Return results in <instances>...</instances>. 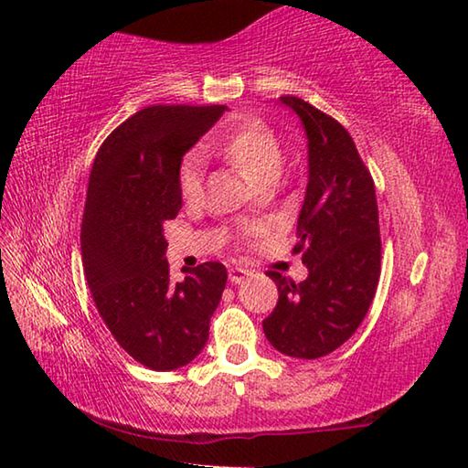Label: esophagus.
Returning <instances> with one entry per match:
<instances>
[{
  "mask_svg": "<svg viewBox=\"0 0 468 468\" xmlns=\"http://www.w3.org/2000/svg\"><path fill=\"white\" fill-rule=\"evenodd\" d=\"M248 276H251L250 271H245V268H239V266H233L229 268V281H231L233 284H239L243 282Z\"/></svg>",
  "mask_w": 468,
  "mask_h": 468,
  "instance_id": "34e87169",
  "label": "esophagus"
}]
</instances>
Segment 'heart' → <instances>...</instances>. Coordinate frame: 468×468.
Segmentation results:
<instances>
[{
    "instance_id": "b5f03b06",
    "label": "heart",
    "mask_w": 468,
    "mask_h": 468,
    "mask_svg": "<svg viewBox=\"0 0 468 468\" xmlns=\"http://www.w3.org/2000/svg\"><path fill=\"white\" fill-rule=\"evenodd\" d=\"M223 154L237 169H241L253 184L264 177H276L282 165V148L276 133L264 122L248 120L223 142ZM204 161L197 153H189L179 165L177 184L184 200L194 202L202 194Z\"/></svg>"
}]
</instances>
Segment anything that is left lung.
<instances>
[{
	"mask_svg": "<svg viewBox=\"0 0 468 468\" xmlns=\"http://www.w3.org/2000/svg\"><path fill=\"white\" fill-rule=\"evenodd\" d=\"M307 138V187L297 218L307 279L268 272L279 303L262 322L276 351L318 359L353 336L366 318L379 279L376 187L348 132L299 97H281Z\"/></svg>",
	"mask_w": 468,
	"mask_h": 468,
	"instance_id": "obj_1",
	"label": "left lung"
}]
</instances>
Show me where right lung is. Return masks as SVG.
I'll list each match as a JSON object with an SVG mask.
<instances>
[{
  "label": "right lung",
  "mask_w": 468,
  "mask_h": 468,
  "mask_svg": "<svg viewBox=\"0 0 468 468\" xmlns=\"http://www.w3.org/2000/svg\"><path fill=\"white\" fill-rule=\"evenodd\" d=\"M225 105H154L109 133L92 163L82 217V264L94 305L125 353L154 371L194 361L208 340L227 268L204 262L169 279L165 220L177 217L184 154Z\"/></svg>",
  "instance_id": "obj_1"
}]
</instances>
